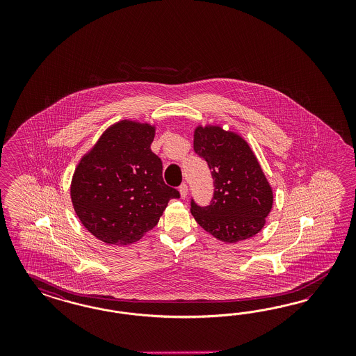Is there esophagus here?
I'll return each mask as SVG.
<instances>
[{
    "label": "esophagus",
    "mask_w": 356,
    "mask_h": 356,
    "mask_svg": "<svg viewBox=\"0 0 356 356\" xmlns=\"http://www.w3.org/2000/svg\"><path fill=\"white\" fill-rule=\"evenodd\" d=\"M179 191H180V195L185 198L186 197V194H188V185L186 184H181L180 186H179Z\"/></svg>",
    "instance_id": "34e87169"
}]
</instances>
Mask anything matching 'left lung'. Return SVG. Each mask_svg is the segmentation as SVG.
Wrapping results in <instances>:
<instances>
[{
  "mask_svg": "<svg viewBox=\"0 0 356 356\" xmlns=\"http://www.w3.org/2000/svg\"><path fill=\"white\" fill-rule=\"evenodd\" d=\"M193 149L207 163L214 184L209 205L191 200L197 223L225 243L254 236L271 210L273 192L248 143L219 127H198Z\"/></svg>",
  "mask_w": 356,
  "mask_h": 356,
  "instance_id": "obj_1",
  "label": "left lung"
}]
</instances>
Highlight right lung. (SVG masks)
Here are the masks:
<instances>
[{
	"label": "right lung",
	"mask_w": 356,
	"mask_h": 356,
	"mask_svg": "<svg viewBox=\"0 0 356 356\" xmlns=\"http://www.w3.org/2000/svg\"><path fill=\"white\" fill-rule=\"evenodd\" d=\"M155 129L120 121L103 133L76 165L72 202L82 225L99 240L128 245L158 225L177 189L163 180L161 158L151 151Z\"/></svg>",
	"instance_id": "1"
}]
</instances>
